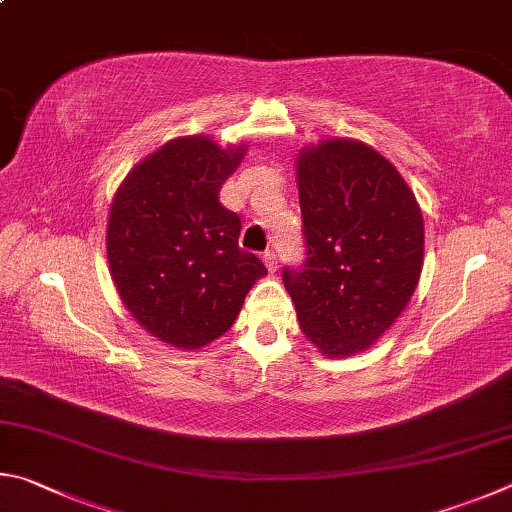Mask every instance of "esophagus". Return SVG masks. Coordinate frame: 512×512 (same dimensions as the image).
Returning <instances> with one entry per match:
<instances>
[{
	"label": "esophagus",
	"instance_id": "obj_1",
	"mask_svg": "<svg viewBox=\"0 0 512 512\" xmlns=\"http://www.w3.org/2000/svg\"><path fill=\"white\" fill-rule=\"evenodd\" d=\"M263 263L267 265V270L274 272L276 270V263H279V258H276V251L274 249H267L263 254Z\"/></svg>",
	"mask_w": 512,
	"mask_h": 512
}]
</instances>
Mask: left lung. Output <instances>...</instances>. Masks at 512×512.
Here are the masks:
<instances>
[{
  "mask_svg": "<svg viewBox=\"0 0 512 512\" xmlns=\"http://www.w3.org/2000/svg\"><path fill=\"white\" fill-rule=\"evenodd\" d=\"M306 263L283 267L303 335L328 357L369 348L414 294L425 227L396 166L355 139H328L297 159Z\"/></svg>",
  "mask_w": 512,
  "mask_h": 512,
  "instance_id": "left-lung-1",
  "label": "left lung"
}]
</instances>
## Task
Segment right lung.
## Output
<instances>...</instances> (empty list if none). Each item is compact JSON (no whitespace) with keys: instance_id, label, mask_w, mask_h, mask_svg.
I'll return each instance as SVG.
<instances>
[{"instance_id":"obj_1","label":"right lung","mask_w":512,"mask_h":512,"mask_svg":"<svg viewBox=\"0 0 512 512\" xmlns=\"http://www.w3.org/2000/svg\"><path fill=\"white\" fill-rule=\"evenodd\" d=\"M247 146L179 137L139 161L116 191L107 261L125 308L159 342L200 348L227 333L251 285L267 274L238 247V213L220 188Z\"/></svg>"}]
</instances>
